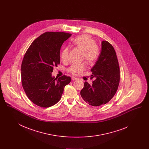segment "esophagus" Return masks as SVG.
<instances>
[{
  "instance_id": "34e87169",
  "label": "esophagus",
  "mask_w": 149,
  "mask_h": 149,
  "mask_svg": "<svg viewBox=\"0 0 149 149\" xmlns=\"http://www.w3.org/2000/svg\"><path fill=\"white\" fill-rule=\"evenodd\" d=\"M77 79H78V78H76V77H72V78H71V80H72V81H74V80H77Z\"/></svg>"
}]
</instances>
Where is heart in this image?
I'll use <instances>...</instances> for the list:
<instances>
[{
    "mask_svg": "<svg viewBox=\"0 0 149 149\" xmlns=\"http://www.w3.org/2000/svg\"><path fill=\"white\" fill-rule=\"evenodd\" d=\"M74 46L83 50L82 59L85 60L88 64H94L98 59L100 54L98 46L95 41L90 35H83L75 37L72 40ZM69 50L68 47L64 48L61 52V58L63 61L67 62L69 60ZM85 64H74L68 69V71L72 75H78L85 69Z\"/></svg>",
    "mask_w": 149,
    "mask_h": 149,
    "instance_id": "obj_1",
    "label": "heart"
}]
</instances>
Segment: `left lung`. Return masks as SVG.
Masks as SVG:
<instances>
[{
	"instance_id": "8db88e82",
	"label": "left lung",
	"mask_w": 149,
	"mask_h": 149,
	"mask_svg": "<svg viewBox=\"0 0 149 149\" xmlns=\"http://www.w3.org/2000/svg\"><path fill=\"white\" fill-rule=\"evenodd\" d=\"M91 71V79H94L92 85L85 81L80 95L91 106L105 104L115 95L120 80L118 61L110 43L102 41L99 57Z\"/></svg>"
}]
</instances>
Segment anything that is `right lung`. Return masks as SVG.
Instances as JSON below:
<instances>
[{
	"label": "right lung",
	"instance_id": "add662e5",
	"mask_svg": "<svg viewBox=\"0 0 149 149\" xmlns=\"http://www.w3.org/2000/svg\"><path fill=\"white\" fill-rule=\"evenodd\" d=\"M71 34L47 32L35 39L27 50L21 65L23 88L29 99L38 106L47 108L60 100L70 77H52L54 67L60 63V51Z\"/></svg>",
	"mask_w": 149,
	"mask_h": 149
}]
</instances>
